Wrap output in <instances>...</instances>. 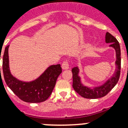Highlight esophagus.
Returning a JSON list of instances; mask_svg holds the SVG:
<instances>
[{"instance_id":"1","label":"esophagus","mask_w":128,"mask_h":128,"mask_svg":"<svg viewBox=\"0 0 128 128\" xmlns=\"http://www.w3.org/2000/svg\"><path fill=\"white\" fill-rule=\"evenodd\" d=\"M62 68L63 70H67L69 68V62L67 60H64L62 64Z\"/></svg>"}]
</instances>
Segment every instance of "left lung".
Returning a JSON list of instances; mask_svg holds the SVG:
<instances>
[{
  "label": "left lung",
  "instance_id": "1",
  "mask_svg": "<svg viewBox=\"0 0 128 128\" xmlns=\"http://www.w3.org/2000/svg\"><path fill=\"white\" fill-rule=\"evenodd\" d=\"M106 42L111 43L110 46L113 47L115 49L116 54V69L112 77L108 80L103 85L92 88L85 86L81 83L80 76H78L79 69L78 67H74L72 69L73 88L79 95L83 98L88 99H96L104 97L111 91L119 80L121 69V50L120 44L117 39L108 32L106 34Z\"/></svg>",
  "mask_w": 128,
  "mask_h": 128
}]
</instances>
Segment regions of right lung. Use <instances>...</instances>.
<instances>
[{"label": "right lung", "instance_id": "1", "mask_svg": "<svg viewBox=\"0 0 128 128\" xmlns=\"http://www.w3.org/2000/svg\"><path fill=\"white\" fill-rule=\"evenodd\" d=\"M8 47L9 45L5 48L2 56V72L7 86L24 102L40 103L46 100L53 91L58 76L62 73L60 64L48 67L36 80L29 82H22L14 78L10 72Z\"/></svg>", "mask_w": 128, "mask_h": 128}]
</instances>
